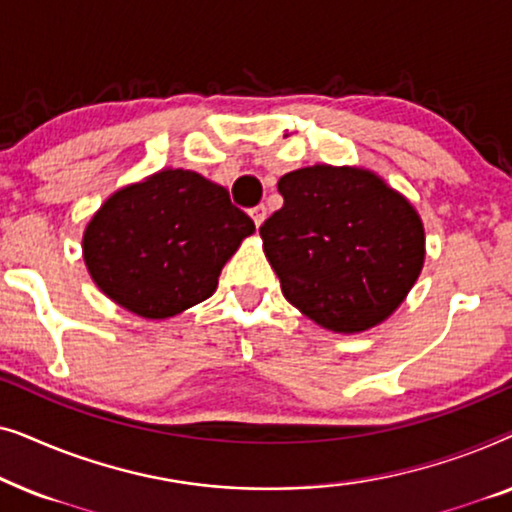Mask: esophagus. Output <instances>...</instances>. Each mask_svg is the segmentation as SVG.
Instances as JSON below:
<instances>
[{"label": "esophagus", "instance_id": "1", "mask_svg": "<svg viewBox=\"0 0 512 512\" xmlns=\"http://www.w3.org/2000/svg\"><path fill=\"white\" fill-rule=\"evenodd\" d=\"M251 219H254V223L256 226H261V223L265 221V216H268V207L265 205H256V207H251Z\"/></svg>", "mask_w": 512, "mask_h": 512}]
</instances>
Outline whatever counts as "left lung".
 Listing matches in <instances>:
<instances>
[{
  "mask_svg": "<svg viewBox=\"0 0 512 512\" xmlns=\"http://www.w3.org/2000/svg\"><path fill=\"white\" fill-rule=\"evenodd\" d=\"M277 188L284 205L258 230L286 300L338 333L387 319L424 263L410 202L356 167H303Z\"/></svg>",
  "mask_w": 512,
  "mask_h": 512,
  "instance_id": "8db88e82",
  "label": "left lung"
}]
</instances>
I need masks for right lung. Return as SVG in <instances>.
Returning <instances> with one entry per match:
<instances>
[{"mask_svg": "<svg viewBox=\"0 0 512 512\" xmlns=\"http://www.w3.org/2000/svg\"><path fill=\"white\" fill-rule=\"evenodd\" d=\"M254 221L191 170H165L111 195L88 223L83 258L125 310L165 319L212 296Z\"/></svg>", "mask_w": 512, "mask_h": 512, "instance_id": "1", "label": "right lung"}]
</instances>
